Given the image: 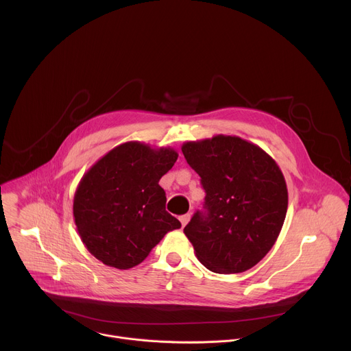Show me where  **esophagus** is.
<instances>
[{
    "instance_id": "1",
    "label": "esophagus",
    "mask_w": 351,
    "mask_h": 351,
    "mask_svg": "<svg viewBox=\"0 0 351 351\" xmlns=\"http://www.w3.org/2000/svg\"><path fill=\"white\" fill-rule=\"evenodd\" d=\"M179 221H180V223H182V226L184 228L186 225H187V222L190 221V214H186V215H182L180 218H179Z\"/></svg>"
}]
</instances>
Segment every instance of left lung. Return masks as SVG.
<instances>
[{
	"instance_id": "left-lung-1",
	"label": "left lung",
	"mask_w": 351,
	"mask_h": 351,
	"mask_svg": "<svg viewBox=\"0 0 351 351\" xmlns=\"http://www.w3.org/2000/svg\"><path fill=\"white\" fill-rule=\"evenodd\" d=\"M187 164L206 190L203 211L183 229L198 261L217 274L258 264L275 244L287 211V187L278 164L237 136L187 141Z\"/></svg>"
}]
</instances>
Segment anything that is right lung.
I'll list each match as a JSON object with an SVG mask.
<instances>
[{
  "mask_svg": "<svg viewBox=\"0 0 351 351\" xmlns=\"http://www.w3.org/2000/svg\"><path fill=\"white\" fill-rule=\"evenodd\" d=\"M173 148L123 143L99 158L82 178L73 198V217L82 241L103 264L129 269L180 222L165 210L158 184L173 167Z\"/></svg>",
  "mask_w": 351,
  "mask_h": 351,
  "instance_id": "add662e5",
  "label": "right lung"
}]
</instances>
